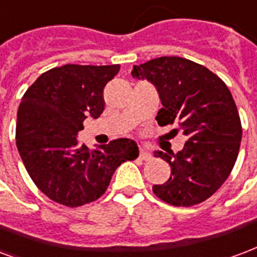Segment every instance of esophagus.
<instances>
[{
  "label": "esophagus",
  "instance_id": "34e87169",
  "mask_svg": "<svg viewBox=\"0 0 257 257\" xmlns=\"http://www.w3.org/2000/svg\"><path fill=\"white\" fill-rule=\"evenodd\" d=\"M140 158L141 160H144V161H149L152 160V154L149 152H146L145 149H141L140 150Z\"/></svg>",
  "mask_w": 257,
  "mask_h": 257
}]
</instances>
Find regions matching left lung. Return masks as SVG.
Masks as SVG:
<instances>
[{
  "instance_id": "1",
  "label": "left lung",
  "mask_w": 257,
  "mask_h": 257,
  "mask_svg": "<svg viewBox=\"0 0 257 257\" xmlns=\"http://www.w3.org/2000/svg\"><path fill=\"white\" fill-rule=\"evenodd\" d=\"M131 74L156 86L163 104L158 124L179 123L188 138L176 154L154 152L171 165V177L153 192L172 206L203 202L229 177L240 150L242 130L230 90L207 67L180 57L136 65Z\"/></svg>"
}]
</instances>
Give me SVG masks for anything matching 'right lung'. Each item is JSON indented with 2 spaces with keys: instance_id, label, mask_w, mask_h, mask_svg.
Here are the masks:
<instances>
[{
  "instance_id": "right-lung-1",
  "label": "right lung",
  "mask_w": 257,
  "mask_h": 257,
  "mask_svg": "<svg viewBox=\"0 0 257 257\" xmlns=\"http://www.w3.org/2000/svg\"><path fill=\"white\" fill-rule=\"evenodd\" d=\"M119 65H63L31 85L17 111L16 145L36 187L57 203L78 207L99 199L116 168L138 157L133 140L119 138L89 150L77 136L88 116L104 111V88Z\"/></svg>"
}]
</instances>
